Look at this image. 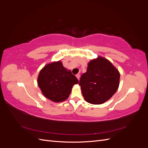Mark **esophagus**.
<instances>
[{
  "label": "esophagus",
  "mask_w": 148,
  "mask_h": 148,
  "mask_svg": "<svg viewBox=\"0 0 148 148\" xmlns=\"http://www.w3.org/2000/svg\"><path fill=\"white\" fill-rule=\"evenodd\" d=\"M76 77H77V78H78V79H79V78H80V75H79V73H78V74L76 75Z\"/></svg>",
  "instance_id": "obj_1"
}]
</instances>
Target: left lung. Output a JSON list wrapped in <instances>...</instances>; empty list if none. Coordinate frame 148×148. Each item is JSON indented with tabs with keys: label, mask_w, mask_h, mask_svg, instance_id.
<instances>
[{
	"label": "left lung",
	"mask_w": 148,
	"mask_h": 148,
	"mask_svg": "<svg viewBox=\"0 0 148 148\" xmlns=\"http://www.w3.org/2000/svg\"><path fill=\"white\" fill-rule=\"evenodd\" d=\"M120 73L110 62L99 57L91 60L86 73L80 78L84 99L92 104H101L108 101L117 91Z\"/></svg>",
	"instance_id": "1"
}]
</instances>
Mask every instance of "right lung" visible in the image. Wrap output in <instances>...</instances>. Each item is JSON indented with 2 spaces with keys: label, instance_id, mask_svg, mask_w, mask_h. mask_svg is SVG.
I'll list each match as a JSON object with an SVG mask.
<instances>
[{
  "label": "right lung",
  "instance_id": "1",
  "mask_svg": "<svg viewBox=\"0 0 148 148\" xmlns=\"http://www.w3.org/2000/svg\"><path fill=\"white\" fill-rule=\"evenodd\" d=\"M78 80L60 61L46 65L38 76V84L43 95L53 102L64 101L69 97L71 89Z\"/></svg>",
  "mask_w": 148,
  "mask_h": 148
}]
</instances>
